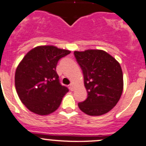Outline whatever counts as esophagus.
<instances>
[{"mask_svg":"<svg viewBox=\"0 0 146 146\" xmlns=\"http://www.w3.org/2000/svg\"><path fill=\"white\" fill-rule=\"evenodd\" d=\"M69 88H70V89L71 91H73V90H74V84H70Z\"/></svg>","mask_w":146,"mask_h":146,"instance_id":"1","label":"esophagus"}]
</instances>
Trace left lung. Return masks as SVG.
Listing matches in <instances>:
<instances>
[{"label": "left lung", "mask_w": 146, "mask_h": 146, "mask_svg": "<svg viewBox=\"0 0 146 146\" xmlns=\"http://www.w3.org/2000/svg\"><path fill=\"white\" fill-rule=\"evenodd\" d=\"M84 75L87 98L78 104L89 115H101L117 104L124 86L123 73L115 59L102 50L74 52Z\"/></svg>", "instance_id": "1"}]
</instances>
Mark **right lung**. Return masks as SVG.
<instances>
[{
    "instance_id": "add662e5",
    "label": "right lung",
    "mask_w": 146,
    "mask_h": 146,
    "mask_svg": "<svg viewBox=\"0 0 146 146\" xmlns=\"http://www.w3.org/2000/svg\"><path fill=\"white\" fill-rule=\"evenodd\" d=\"M70 53L54 46H40L30 51L20 62L15 73L16 90L31 112L48 115L60 106L68 89L60 83L56 67L62 57Z\"/></svg>"
}]
</instances>
